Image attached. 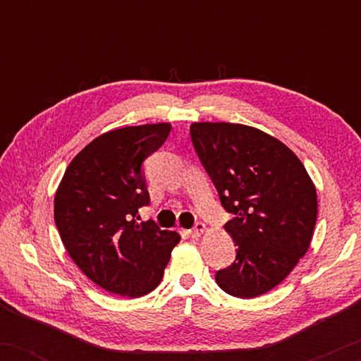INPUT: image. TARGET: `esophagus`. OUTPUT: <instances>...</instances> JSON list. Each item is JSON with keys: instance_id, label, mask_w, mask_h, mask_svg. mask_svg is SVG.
I'll use <instances>...</instances> for the list:
<instances>
[{"instance_id": "34e87169", "label": "esophagus", "mask_w": 361, "mask_h": 361, "mask_svg": "<svg viewBox=\"0 0 361 361\" xmlns=\"http://www.w3.org/2000/svg\"><path fill=\"white\" fill-rule=\"evenodd\" d=\"M205 230H207L205 224H202V221H197V224L194 225V228L190 230V233H192V238H199V236L204 235V231H205Z\"/></svg>"}]
</instances>
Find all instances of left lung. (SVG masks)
Segmentation results:
<instances>
[{
  "mask_svg": "<svg viewBox=\"0 0 361 361\" xmlns=\"http://www.w3.org/2000/svg\"><path fill=\"white\" fill-rule=\"evenodd\" d=\"M197 154L233 214L225 231L236 259L215 274L226 294L258 298L288 278L307 253L317 190L298 156L278 137L238 123L190 125Z\"/></svg>",
  "mask_w": 361,
  "mask_h": 361,
  "instance_id": "8db88e82",
  "label": "left lung"
}]
</instances>
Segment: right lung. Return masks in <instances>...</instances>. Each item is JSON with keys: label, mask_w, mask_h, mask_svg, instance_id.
<instances>
[{"label": "right lung", "mask_w": 361, "mask_h": 361, "mask_svg": "<svg viewBox=\"0 0 361 361\" xmlns=\"http://www.w3.org/2000/svg\"><path fill=\"white\" fill-rule=\"evenodd\" d=\"M171 123L123 126L88 142L67 166L54 219L67 253L88 279L121 298L159 286L177 231L135 216L147 205L141 164L169 136Z\"/></svg>", "instance_id": "right-lung-1"}]
</instances>
